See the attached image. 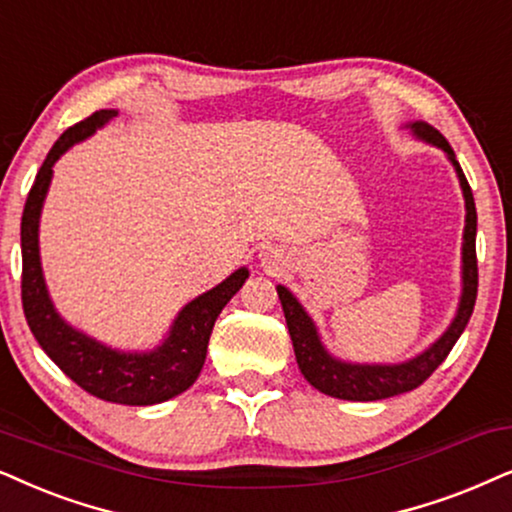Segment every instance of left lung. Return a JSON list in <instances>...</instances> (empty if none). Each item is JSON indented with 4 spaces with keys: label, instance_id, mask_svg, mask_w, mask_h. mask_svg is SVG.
I'll return each instance as SVG.
<instances>
[{
    "label": "left lung",
    "instance_id": "obj_1",
    "mask_svg": "<svg viewBox=\"0 0 512 512\" xmlns=\"http://www.w3.org/2000/svg\"><path fill=\"white\" fill-rule=\"evenodd\" d=\"M407 129L414 131L416 138L421 141L433 143L437 148L447 152L449 162L454 164L456 176H459L463 199H466V230H463V291L459 310H456L454 322L449 324V329L430 345L428 350H423L421 355H416L414 360L400 362V364H353V362H341L336 357L327 353L317 334L315 322L310 320V315L305 313L303 305L296 301V296L291 294L287 287H277L280 294L284 317H287V327L291 343H294L296 362L305 381L310 386L320 390L324 395L338 397V400H350V402H374V400H386V397H395L402 393H409L421 386L440 364L447 360V355L454 348V343L459 341V336L466 329V324L473 315L475 298H477V256H475V235H477V211H475V199L473 190L463 176V171L456 162L454 150L447 143L440 131L435 126L426 122H411Z\"/></svg>",
    "mask_w": 512,
    "mask_h": 512
}]
</instances>
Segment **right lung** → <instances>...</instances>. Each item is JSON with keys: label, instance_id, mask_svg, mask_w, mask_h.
<instances>
[{"label": "right lung", "instance_id": "add662e5", "mask_svg": "<svg viewBox=\"0 0 512 512\" xmlns=\"http://www.w3.org/2000/svg\"><path fill=\"white\" fill-rule=\"evenodd\" d=\"M112 117H117V110H98L70 126L53 143L42 169L37 171L21 221L23 313L44 353L79 388L105 402L148 407V404L167 402L171 397L181 395L197 381L202 364L207 360V345L216 317L221 315L225 303L240 291L249 277V270H235L228 280L185 305L171 324L164 343L150 353L112 350L108 345L98 343L96 338L72 329L56 313L44 284L42 263H39V214H42L46 190H49L53 176V164L70 145L89 138Z\"/></svg>", "mask_w": 512, "mask_h": 512}]
</instances>
